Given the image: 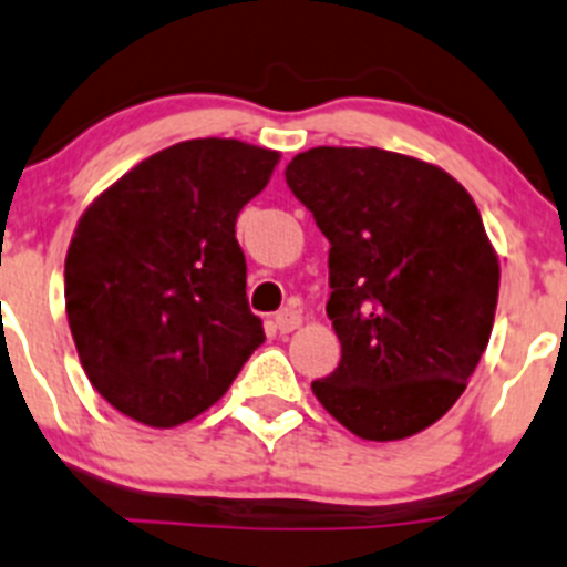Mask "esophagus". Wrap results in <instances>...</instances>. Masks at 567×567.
I'll return each instance as SVG.
<instances>
[{"mask_svg": "<svg viewBox=\"0 0 567 567\" xmlns=\"http://www.w3.org/2000/svg\"><path fill=\"white\" fill-rule=\"evenodd\" d=\"M274 323H277L279 334H288V332H293V329L301 327V312L293 310V307H285V310L277 312Z\"/></svg>", "mask_w": 567, "mask_h": 567, "instance_id": "esophagus-1", "label": "esophagus"}]
</instances>
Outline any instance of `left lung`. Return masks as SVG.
Returning a JSON list of instances; mask_svg holds the SVG:
<instances>
[{
  "instance_id": "8db88e82",
  "label": "left lung",
  "mask_w": 567,
  "mask_h": 567,
  "mask_svg": "<svg viewBox=\"0 0 567 567\" xmlns=\"http://www.w3.org/2000/svg\"><path fill=\"white\" fill-rule=\"evenodd\" d=\"M329 240L340 362L312 382L362 441H404L463 395L491 340L498 255L468 190L377 146H316L285 172Z\"/></svg>"
}]
</instances>
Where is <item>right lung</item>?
<instances>
[{
    "label": "right lung",
    "mask_w": 567,
    "mask_h": 567,
    "mask_svg": "<svg viewBox=\"0 0 567 567\" xmlns=\"http://www.w3.org/2000/svg\"><path fill=\"white\" fill-rule=\"evenodd\" d=\"M279 152L183 141L115 179L76 221L65 316L93 388L126 417L172 430L210 410L266 340L246 301L235 221Z\"/></svg>",
    "instance_id": "right-lung-1"
}]
</instances>
